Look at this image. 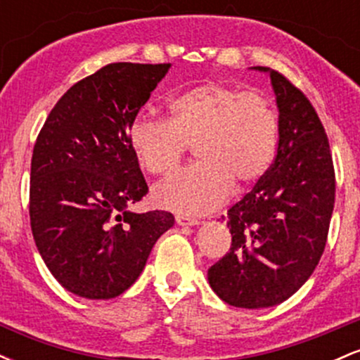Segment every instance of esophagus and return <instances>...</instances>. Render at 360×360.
<instances>
[{
    "mask_svg": "<svg viewBox=\"0 0 360 360\" xmlns=\"http://www.w3.org/2000/svg\"><path fill=\"white\" fill-rule=\"evenodd\" d=\"M176 223L179 226H194V225H198L200 221H198L196 218H189V217H184V214H177Z\"/></svg>",
    "mask_w": 360,
    "mask_h": 360,
    "instance_id": "34e87169",
    "label": "esophagus"
}]
</instances>
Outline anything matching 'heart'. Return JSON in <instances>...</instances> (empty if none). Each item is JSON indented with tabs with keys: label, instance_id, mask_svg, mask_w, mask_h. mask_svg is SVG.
<instances>
[{
	"label": "heart",
	"instance_id": "1",
	"mask_svg": "<svg viewBox=\"0 0 360 360\" xmlns=\"http://www.w3.org/2000/svg\"><path fill=\"white\" fill-rule=\"evenodd\" d=\"M169 120L139 113L128 146L150 174L174 171L189 146L200 162L154 189L160 208L206 214L225 203L235 184L247 189L269 171L278 150V118L266 98L225 82H205L177 94Z\"/></svg>",
	"mask_w": 360,
	"mask_h": 360
}]
</instances>
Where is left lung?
Returning a JSON list of instances; mask_svg holds the SVG:
<instances>
[{"label": "left lung", "instance_id": "8db88e82", "mask_svg": "<svg viewBox=\"0 0 360 360\" xmlns=\"http://www.w3.org/2000/svg\"><path fill=\"white\" fill-rule=\"evenodd\" d=\"M252 69L271 77L279 111L278 154L226 213L232 247L210 267L208 283L225 303L257 309L295 295L320 262L335 172L325 128L308 98L278 71Z\"/></svg>", "mask_w": 360, "mask_h": 360}]
</instances>
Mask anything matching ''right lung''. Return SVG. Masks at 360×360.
<instances>
[{"mask_svg": "<svg viewBox=\"0 0 360 360\" xmlns=\"http://www.w3.org/2000/svg\"><path fill=\"white\" fill-rule=\"evenodd\" d=\"M169 68L105 65L65 91L37 137L32 233L53 278L81 298L125 292L174 225L167 212L128 210L148 191L128 146V127Z\"/></svg>", "mask_w": 360, "mask_h": 360, "instance_id": "right-lung-1", "label": "right lung"}]
</instances>
